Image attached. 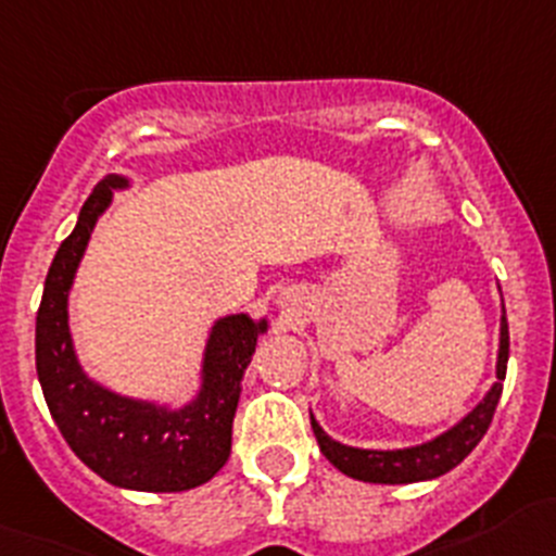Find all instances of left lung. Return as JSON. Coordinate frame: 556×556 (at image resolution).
Returning <instances> with one entry per match:
<instances>
[{
  "mask_svg": "<svg viewBox=\"0 0 556 556\" xmlns=\"http://www.w3.org/2000/svg\"><path fill=\"white\" fill-rule=\"evenodd\" d=\"M507 358H510V330H507V314L498 319V355H496V383L488 389V394L477 402L457 425L444 430L441 435L421 441L402 450H361V446L341 444L336 438L319 427L312 414V430L317 435V444L323 455L339 468L341 475L353 477L361 482H375V485H410V482H425L444 477L446 471L466 460L482 435L488 432L493 419V410L502 396V380L507 375Z\"/></svg>",
  "mask_w": 556,
  "mask_h": 556,
  "instance_id": "1",
  "label": "left lung"
}]
</instances>
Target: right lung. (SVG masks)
I'll return each mask as SVG.
<instances>
[{
	"label": "right lung",
	"mask_w": 556,
	"mask_h": 556,
	"mask_svg": "<svg viewBox=\"0 0 556 556\" xmlns=\"http://www.w3.org/2000/svg\"><path fill=\"white\" fill-rule=\"evenodd\" d=\"M129 187L131 181L121 173L99 181L74 231L54 253L35 319V366L54 425L90 471L129 491H190L212 480L231 455L244 369L269 323L244 312L217 317L203 344L198 391L178 407L118 394L90 378L71 336V289L112 192Z\"/></svg>",
	"instance_id": "right-lung-1"
}]
</instances>
